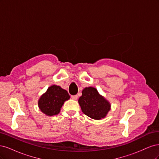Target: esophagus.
<instances>
[{
  "label": "esophagus",
  "instance_id": "esophagus-1",
  "mask_svg": "<svg viewBox=\"0 0 159 159\" xmlns=\"http://www.w3.org/2000/svg\"><path fill=\"white\" fill-rule=\"evenodd\" d=\"M71 99H72L76 100L77 99H78V95H71Z\"/></svg>",
  "mask_w": 159,
  "mask_h": 159
}]
</instances>
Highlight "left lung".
<instances>
[{
    "label": "left lung",
    "mask_w": 159,
    "mask_h": 159,
    "mask_svg": "<svg viewBox=\"0 0 159 159\" xmlns=\"http://www.w3.org/2000/svg\"><path fill=\"white\" fill-rule=\"evenodd\" d=\"M78 103L82 112L89 117L100 120L107 116L111 109L109 101L100 95L97 89L93 87L85 88Z\"/></svg>",
    "instance_id": "8db88e82"
}]
</instances>
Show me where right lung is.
Here are the masks:
<instances>
[{
  "mask_svg": "<svg viewBox=\"0 0 159 159\" xmlns=\"http://www.w3.org/2000/svg\"><path fill=\"white\" fill-rule=\"evenodd\" d=\"M70 98L68 91L60 86L52 85L38 99V107L47 116H53L60 112L66 101Z\"/></svg>",
  "mask_w": 159,
  "mask_h": 159,
  "instance_id": "add662e5",
  "label": "right lung"
}]
</instances>
